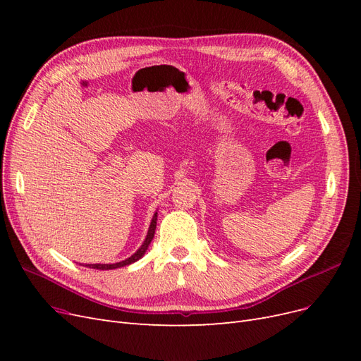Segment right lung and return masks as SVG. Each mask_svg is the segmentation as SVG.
<instances>
[{
  "label": "right lung",
  "mask_w": 361,
  "mask_h": 361,
  "mask_svg": "<svg viewBox=\"0 0 361 361\" xmlns=\"http://www.w3.org/2000/svg\"><path fill=\"white\" fill-rule=\"evenodd\" d=\"M157 215H154V218H152V223H150V227H149V232H147V236L145 239L143 245H141L138 248L137 253H134L133 256H130L129 259L126 260H122V262H117V264H111V265H106V264H93V265H85L89 268H93V269H116V268H122V267H126L129 264H134V262H137L138 259L143 257V255L146 253V250L149 247V244L152 243V239H154V235H155V228H157Z\"/></svg>",
  "instance_id": "right-lung-1"
}]
</instances>
